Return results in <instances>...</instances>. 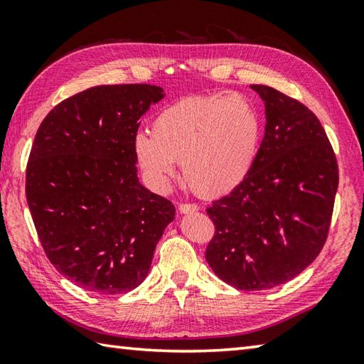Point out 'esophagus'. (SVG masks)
Instances as JSON below:
<instances>
[{
	"label": "esophagus",
	"mask_w": 364,
	"mask_h": 364,
	"mask_svg": "<svg viewBox=\"0 0 364 364\" xmlns=\"http://www.w3.org/2000/svg\"><path fill=\"white\" fill-rule=\"evenodd\" d=\"M178 210H180V213H193V212L199 210V205L191 204V202H186V204H180V207H178Z\"/></svg>",
	"instance_id": "1"
}]
</instances>
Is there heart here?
I'll return each instance as SVG.
<instances>
[{"instance_id": "obj_1", "label": "heart", "mask_w": 364, "mask_h": 364, "mask_svg": "<svg viewBox=\"0 0 364 364\" xmlns=\"http://www.w3.org/2000/svg\"><path fill=\"white\" fill-rule=\"evenodd\" d=\"M151 133L134 138V156L146 176L165 186L181 162L196 194L218 197L241 184L254 165L262 125L247 97L197 96L160 110Z\"/></svg>"}]
</instances>
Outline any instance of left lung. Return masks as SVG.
<instances>
[{"instance_id": "obj_1", "label": "left lung", "mask_w": 364, "mask_h": 364, "mask_svg": "<svg viewBox=\"0 0 364 364\" xmlns=\"http://www.w3.org/2000/svg\"><path fill=\"white\" fill-rule=\"evenodd\" d=\"M250 86L264 102V136L245 180L207 208L215 234L205 258L232 287L264 291L295 278L321 252L338 167L310 109L271 86Z\"/></svg>"}]
</instances>
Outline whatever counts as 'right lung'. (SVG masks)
I'll list each match as a JSON object with an SVG mask.
<instances>
[{
	"mask_svg": "<svg viewBox=\"0 0 364 364\" xmlns=\"http://www.w3.org/2000/svg\"><path fill=\"white\" fill-rule=\"evenodd\" d=\"M154 85H101L59 102L35 134L27 204L49 262L86 291L123 294L149 273L175 218L168 199L138 180L134 138Z\"/></svg>",
	"mask_w": 364,
	"mask_h": 364,
	"instance_id": "right-lung-1",
	"label": "right lung"
}]
</instances>
